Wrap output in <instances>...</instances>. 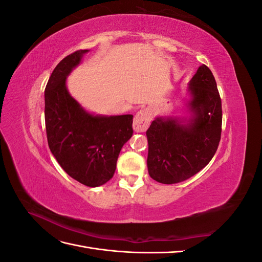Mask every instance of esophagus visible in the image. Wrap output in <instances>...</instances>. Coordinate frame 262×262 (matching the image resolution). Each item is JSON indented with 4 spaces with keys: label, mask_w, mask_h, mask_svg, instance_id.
<instances>
[{
    "label": "esophagus",
    "mask_w": 262,
    "mask_h": 262,
    "mask_svg": "<svg viewBox=\"0 0 262 262\" xmlns=\"http://www.w3.org/2000/svg\"><path fill=\"white\" fill-rule=\"evenodd\" d=\"M150 121V115L148 113V110L146 109H142L134 117L133 120V129L136 132H144L148 128V124Z\"/></svg>",
    "instance_id": "obj_1"
}]
</instances>
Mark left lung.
I'll list each match as a JSON object with an SVG mask.
<instances>
[{"label":"left lung","instance_id":"8db88e82","mask_svg":"<svg viewBox=\"0 0 262 262\" xmlns=\"http://www.w3.org/2000/svg\"><path fill=\"white\" fill-rule=\"evenodd\" d=\"M186 116L156 117L146 131L147 169L154 180H187L215 154L222 132V102L215 78L202 64L187 87Z\"/></svg>","mask_w":262,"mask_h":262}]
</instances>
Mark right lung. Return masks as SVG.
<instances>
[{
    "mask_svg": "<svg viewBox=\"0 0 262 262\" xmlns=\"http://www.w3.org/2000/svg\"><path fill=\"white\" fill-rule=\"evenodd\" d=\"M89 51L71 53L53 70L45 90V121L49 148L63 170L87 187H99L114 176L132 137L133 116L95 115L71 96L67 78Z\"/></svg>",
    "mask_w": 262,
    "mask_h": 262,
    "instance_id": "1",
    "label": "right lung"
}]
</instances>
